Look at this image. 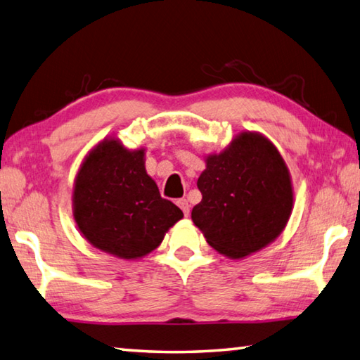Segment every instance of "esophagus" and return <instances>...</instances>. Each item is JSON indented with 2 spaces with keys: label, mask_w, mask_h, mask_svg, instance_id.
Segmentation results:
<instances>
[{
  "label": "esophagus",
  "mask_w": 360,
  "mask_h": 360,
  "mask_svg": "<svg viewBox=\"0 0 360 360\" xmlns=\"http://www.w3.org/2000/svg\"><path fill=\"white\" fill-rule=\"evenodd\" d=\"M177 205L181 208V212L185 213V216L189 214V203H188L186 199H179L177 200Z\"/></svg>",
  "instance_id": "34e87169"
}]
</instances>
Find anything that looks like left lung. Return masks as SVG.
Segmentation results:
<instances>
[{
	"label": "left lung",
	"mask_w": 360,
	"mask_h": 360,
	"mask_svg": "<svg viewBox=\"0 0 360 360\" xmlns=\"http://www.w3.org/2000/svg\"><path fill=\"white\" fill-rule=\"evenodd\" d=\"M191 219L207 243L230 259L257 252L282 233L293 210L285 161L268 138L243 131L221 153L208 155Z\"/></svg>",
	"instance_id": "left-lung-1"
}]
</instances>
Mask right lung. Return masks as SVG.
I'll use <instances>...</instances> for the list:
<instances>
[{"label": "right lung", "instance_id": "1", "mask_svg": "<svg viewBox=\"0 0 360 360\" xmlns=\"http://www.w3.org/2000/svg\"><path fill=\"white\" fill-rule=\"evenodd\" d=\"M144 148L105 139L81 165L73 188V218L94 248L124 260L157 249L181 210L162 199L146 172Z\"/></svg>", "mask_w": 360, "mask_h": 360}]
</instances>
